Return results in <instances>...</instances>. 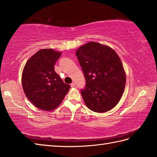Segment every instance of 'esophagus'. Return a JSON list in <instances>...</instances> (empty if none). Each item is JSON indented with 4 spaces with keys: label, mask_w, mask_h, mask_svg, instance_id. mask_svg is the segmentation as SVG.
Segmentation results:
<instances>
[{
    "label": "esophagus",
    "mask_w": 157,
    "mask_h": 157,
    "mask_svg": "<svg viewBox=\"0 0 157 157\" xmlns=\"http://www.w3.org/2000/svg\"><path fill=\"white\" fill-rule=\"evenodd\" d=\"M75 82H73V83H71V87L72 88H73V87H75Z\"/></svg>",
    "instance_id": "esophagus-1"
}]
</instances>
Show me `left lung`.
Listing matches in <instances>:
<instances>
[{"instance_id":"8db88e82","label":"left lung","mask_w":157,"mask_h":157,"mask_svg":"<svg viewBox=\"0 0 157 157\" xmlns=\"http://www.w3.org/2000/svg\"><path fill=\"white\" fill-rule=\"evenodd\" d=\"M76 56L86 79L81 90L85 104L92 111L115 107L124 91L126 77L121 59L107 46L91 42L82 46Z\"/></svg>"}]
</instances>
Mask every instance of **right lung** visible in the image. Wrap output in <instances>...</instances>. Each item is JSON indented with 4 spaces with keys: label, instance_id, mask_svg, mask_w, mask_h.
<instances>
[{
    "label": "right lung",
    "instance_id": "add662e5",
    "mask_svg": "<svg viewBox=\"0 0 157 157\" xmlns=\"http://www.w3.org/2000/svg\"><path fill=\"white\" fill-rule=\"evenodd\" d=\"M61 55L52 49L40 50L23 69L21 80L25 94L40 109L51 111L57 107L71 87L55 71Z\"/></svg>",
    "mask_w": 157,
    "mask_h": 157
}]
</instances>
